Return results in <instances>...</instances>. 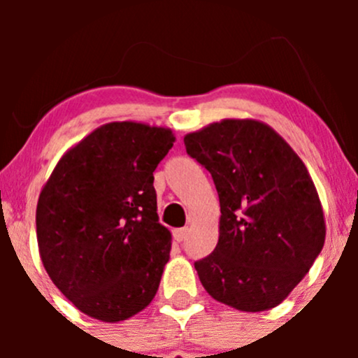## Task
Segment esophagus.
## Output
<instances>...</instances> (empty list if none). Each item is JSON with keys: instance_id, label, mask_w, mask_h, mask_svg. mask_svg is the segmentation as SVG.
I'll list each match as a JSON object with an SVG mask.
<instances>
[{"instance_id": "esophagus-1", "label": "esophagus", "mask_w": 358, "mask_h": 358, "mask_svg": "<svg viewBox=\"0 0 358 358\" xmlns=\"http://www.w3.org/2000/svg\"><path fill=\"white\" fill-rule=\"evenodd\" d=\"M173 237H175V241H178V243L185 241L187 229H175V230H173Z\"/></svg>"}]
</instances>
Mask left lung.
<instances>
[{
    "label": "left lung",
    "mask_w": 358,
    "mask_h": 358,
    "mask_svg": "<svg viewBox=\"0 0 358 358\" xmlns=\"http://www.w3.org/2000/svg\"><path fill=\"white\" fill-rule=\"evenodd\" d=\"M220 197L215 251L194 263L211 298L241 312L280 305L326 241L322 204L289 143L256 119H223L183 136Z\"/></svg>",
    "instance_id": "obj_1"
}]
</instances>
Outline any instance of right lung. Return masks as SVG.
Instances as JSON below:
<instances>
[{"instance_id":"right-lung-1","label":"right lung","mask_w":358,"mask_h":358,"mask_svg":"<svg viewBox=\"0 0 358 358\" xmlns=\"http://www.w3.org/2000/svg\"><path fill=\"white\" fill-rule=\"evenodd\" d=\"M173 142L169 128L107 122L60 157L41 189L39 256L88 317L121 322L156 296L171 232L159 223L154 169Z\"/></svg>"}]
</instances>
